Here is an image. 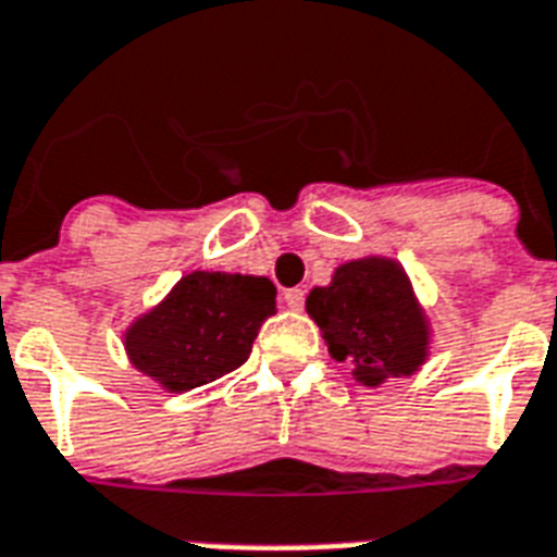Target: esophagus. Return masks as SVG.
<instances>
[{
    "mask_svg": "<svg viewBox=\"0 0 557 557\" xmlns=\"http://www.w3.org/2000/svg\"><path fill=\"white\" fill-rule=\"evenodd\" d=\"M284 305L290 310H301L305 308V290H299V287H293V290H284L282 293Z\"/></svg>",
    "mask_w": 557,
    "mask_h": 557,
    "instance_id": "1",
    "label": "esophagus"
}]
</instances>
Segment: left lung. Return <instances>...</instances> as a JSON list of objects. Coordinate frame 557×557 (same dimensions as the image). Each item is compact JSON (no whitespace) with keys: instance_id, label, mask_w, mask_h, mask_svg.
Returning a JSON list of instances; mask_svg holds the SVG:
<instances>
[{"instance_id":"1","label":"left lung","mask_w":557,"mask_h":557,"mask_svg":"<svg viewBox=\"0 0 557 557\" xmlns=\"http://www.w3.org/2000/svg\"><path fill=\"white\" fill-rule=\"evenodd\" d=\"M308 317L322 331L327 355L355 363V381L381 386L416 374L430 357L433 327L407 270L386 256L339 264L331 284L308 293Z\"/></svg>"}]
</instances>
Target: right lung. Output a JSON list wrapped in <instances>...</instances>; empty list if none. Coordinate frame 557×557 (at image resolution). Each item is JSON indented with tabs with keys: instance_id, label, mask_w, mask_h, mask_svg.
Here are the masks:
<instances>
[{
	"instance_id": "add662e5",
	"label": "right lung",
	"mask_w": 557,
	"mask_h": 557,
	"mask_svg": "<svg viewBox=\"0 0 557 557\" xmlns=\"http://www.w3.org/2000/svg\"><path fill=\"white\" fill-rule=\"evenodd\" d=\"M275 284L264 275L194 270L124 331L131 363L165 392H188L247 363Z\"/></svg>"
}]
</instances>
